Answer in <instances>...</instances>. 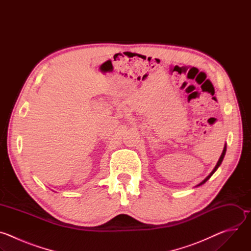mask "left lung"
<instances>
[{"instance_id": "8db88e82", "label": "left lung", "mask_w": 251, "mask_h": 251, "mask_svg": "<svg viewBox=\"0 0 251 251\" xmlns=\"http://www.w3.org/2000/svg\"><path fill=\"white\" fill-rule=\"evenodd\" d=\"M226 144H225V147H224V150H223V153H222V155H221V157H220V159H219V161H218V163H217V165H216V167H214V169L211 171V173L204 178V180L201 182V183H200L197 187H199V186H201L202 184H204L208 178L214 174V172H216L218 169H219V167L221 166V164H222V162H223V160H224V158H225V155H226Z\"/></svg>"}]
</instances>
